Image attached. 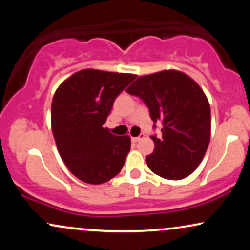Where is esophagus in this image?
I'll list each match as a JSON object with an SVG mask.
<instances>
[{"label": "esophagus", "mask_w": 250, "mask_h": 250, "mask_svg": "<svg viewBox=\"0 0 250 250\" xmlns=\"http://www.w3.org/2000/svg\"><path fill=\"white\" fill-rule=\"evenodd\" d=\"M143 137H145V134H141V135H139V136H137V137H131V141L136 143V142H139L140 140H142Z\"/></svg>", "instance_id": "obj_1"}]
</instances>
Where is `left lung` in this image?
<instances>
[{"label": "left lung", "mask_w": 250, "mask_h": 250, "mask_svg": "<svg viewBox=\"0 0 250 250\" xmlns=\"http://www.w3.org/2000/svg\"><path fill=\"white\" fill-rule=\"evenodd\" d=\"M127 91L145 101L154 122H162L161 136H151L149 169L168 180L189 176L210 141V105L200 85L187 74L169 69L140 76Z\"/></svg>", "instance_id": "8db88e82"}]
</instances>
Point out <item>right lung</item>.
Returning a JSON list of instances; mask_svg holds the SVG:
<instances>
[{
  "mask_svg": "<svg viewBox=\"0 0 250 250\" xmlns=\"http://www.w3.org/2000/svg\"><path fill=\"white\" fill-rule=\"evenodd\" d=\"M136 75L97 69L64 80L51 102V130L60 156L83 182L101 185L121 171L130 137L103 127L120 93Z\"/></svg>",
  "mask_w": 250,
  "mask_h": 250,
  "instance_id": "obj_1",
  "label": "right lung"
}]
</instances>
